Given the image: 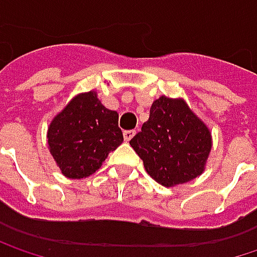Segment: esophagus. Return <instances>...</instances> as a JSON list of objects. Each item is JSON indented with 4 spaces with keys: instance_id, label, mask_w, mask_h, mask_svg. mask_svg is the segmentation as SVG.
I'll list each match as a JSON object with an SVG mask.
<instances>
[{
    "instance_id": "1",
    "label": "esophagus",
    "mask_w": 257,
    "mask_h": 257,
    "mask_svg": "<svg viewBox=\"0 0 257 257\" xmlns=\"http://www.w3.org/2000/svg\"><path fill=\"white\" fill-rule=\"evenodd\" d=\"M134 135H135V131H134V129H129V131H123V138H125V141H131Z\"/></svg>"
}]
</instances>
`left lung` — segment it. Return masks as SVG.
<instances>
[{
  "label": "left lung",
  "instance_id": "8db88e82",
  "mask_svg": "<svg viewBox=\"0 0 257 257\" xmlns=\"http://www.w3.org/2000/svg\"><path fill=\"white\" fill-rule=\"evenodd\" d=\"M129 144L150 177L170 187L202 174L211 150V134L183 99L161 96Z\"/></svg>",
  "mask_w": 257,
  "mask_h": 257
}]
</instances>
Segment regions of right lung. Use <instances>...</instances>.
<instances>
[{
  "instance_id": "right-lung-1",
  "label": "right lung",
  "mask_w": 257,
  "mask_h": 257,
  "mask_svg": "<svg viewBox=\"0 0 257 257\" xmlns=\"http://www.w3.org/2000/svg\"><path fill=\"white\" fill-rule=\"evenodd\" d=\"M47 141L50 153L68 179L93 174L110 152L116 150L123 134L119 114L105 108L95 92L77 95L52 120Z\"/></svg>"
}]
</instances>
